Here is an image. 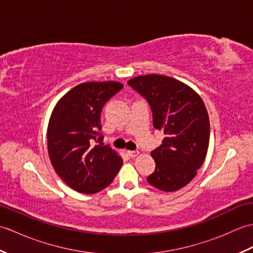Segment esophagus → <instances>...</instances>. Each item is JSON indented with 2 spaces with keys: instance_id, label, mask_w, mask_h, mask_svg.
Instances as JSON below:
<instances>
[{
  "instance_id": "obj_1",
  "label": "esophagus",
  "mask_w": 253,
  "mask_h": 253,
  "mask_svg": "<svg viewBox=\"0 0 253 253\" xmlns=\"http://www.w3.org/2000/svg\"><path fill=\"white\" fill-rule=\"evenodd\" d=\"M127 154H128V157H130V158H136L137 155L139 154V152L138 151H131V150H128Z\"/></svg>"
}]
</instances>
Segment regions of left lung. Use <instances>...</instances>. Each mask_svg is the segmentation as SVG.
Here are the masks:
<instances>
[{
    "mask_svg": "<svg viewBox=\"0 0 253 253\" xmlns=\"http://www.w3.org/2000/svg\"><path fill=\"white\" fill-rule=\"evenodd\" d=\"M127 84L148 101L154 128L165 135L151 152L155 169L147 180L160 190H178L192 180L207 157L210 121L206 105L189 85L163 75L138 76Z\"/></svg>",
    "mask_w": 253,
    "mask_h": 253,
    "instance_id": "left-lung-1",
    "label": "left lung"
}]
</instances>
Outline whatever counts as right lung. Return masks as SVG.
Returning <instances> with one entry per match:
<instances>
[{"instance_id": "1", "label": "right lung", "mask_w": 253, "mask_h": 253, "mask_svg": "<svg viewBox=\"0 0 253 253\" xmlns=\"http://www.w3.org/2000/svg\"><path fill=\"white\" fill-rule=\"evenodd\" d=\"M122 89L117 82L80 84L52 112L47 151L57 175L74 190L88 195L103 190L122 168V158L102 143L100 132L102 109Z\"/></svg>"}]
</instances>
